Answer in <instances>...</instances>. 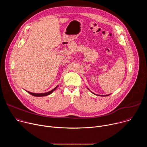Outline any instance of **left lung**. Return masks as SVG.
I'll use <instances>...</instances> for the list:
<instances>
[{"label": "left lung", "mask_w": 147, "mask_h": 147, "mask_svg": "<svg viewBox=\"0 0 147 147\" xmlns=\"http://www.w3.org/2000/svg\"><path fill=\"white\" fill-rule=\"evenodd\" d=\"M108 95H100V96H108Z\"/></svg>", "instance_id": "1"}]
</instances>
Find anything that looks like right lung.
I'll return each mask as SVG.
<instances>
[{
    "label": "right lung",
    "mask_w": 147,
    "mask_h": 147,
    "mask_svg": "<svg viewBox=\"0 0 147 147\" xmlns=\"http://www.w3.org/2000/svg\"><path fill=\"white\" fill-rule=\"evenodd\" d=\"M57 86L56 87H55L54 89H53L52 90H51V91L49 92H45V93H41V94H36V93H32V92H30L29 91H27V92H28L30 94L33 95V96H47L49 94H51V93H52L56 88H57Z\"/></svg>",
    "instance_id": "1"
}]
</instances>
